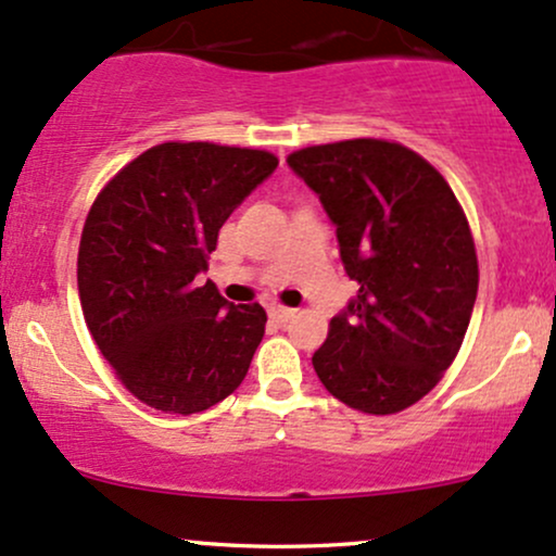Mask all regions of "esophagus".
Segmentation results:
<instances>
[{"instance_id": "esophagus-1", "label": "esophagus", "mask_w": 556, "mask_h": 556, "mask_svg": "<svg viewBox=\"0 0 556 556\" xmlns=\"http://www.w3.org/2000/svg\"><path fill=\"white\" fill-rule=\"evenodd\" d=\"M269 314H271V318H277V321L282 324V321H290V318L295 316V308H287V305H271Z\"/></svg>"}]
</instances>
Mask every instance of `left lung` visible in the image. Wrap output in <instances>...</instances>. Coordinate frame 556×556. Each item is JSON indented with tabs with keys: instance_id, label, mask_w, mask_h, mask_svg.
<instances>
[{
	"instance_id": "left-lung-1",
	"label": "left lung",
	"mask_w": 556,
	"mask_h": 556,
	"mask_svg": "<svg viewBox=\"0 0 556 556\" xmlns=\"http://www.w3.org/2000/svg\"><path fill=\"white\" fill-rule=\"evenodd\" d=\"M287 164L334 222L358 282L314 353L318 379L371 416L416 405L452 366L473 314L478 258L463 206L424 156L389 140L308 146Z\"/></svg>"
}]
</instances>
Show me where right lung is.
I'll return each instance as SVG.
<instances>
[{
    "instance_id": "obj_1",
    "label": "right lung",
    "mask_w": 556,
    "mask_h": 556,
    "mask_svg": "<svg viewBox=\"0 0 556 556\" xmlns=\"http://www.w3.org/2000/svg\"><path fill=\"white\" fill-rule=\"evenodd\" d=\"M277 164L269 151L175 140L132 159L93 201L78 251L83 316L149 407L190 416L245 379L266 311L227 303L198 274L229 214Z\"/></svg>"
}]
</instances>
